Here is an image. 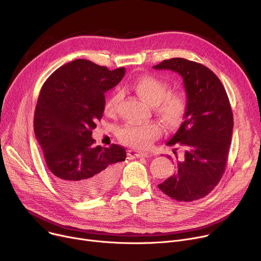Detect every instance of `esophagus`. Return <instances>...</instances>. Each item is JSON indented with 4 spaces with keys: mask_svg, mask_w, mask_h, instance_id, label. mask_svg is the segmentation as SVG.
Masks as SVG:
<instances>
[{
    "mask_svg": "<svg viewBox=\"0 0 261 261\" xmlns=\"http://www.w3.org/2000/svg\"><path fill=\"white\" fill-rule=\"evenodd\" d=\"M128 155L132 158H141V157H150V153L146 152H142V151H135V150H131L128 152Z\"/></svg>",
    "mask_w": 261,
    "mask_h": 261,
    "instance_id": "obj_1",
    "label": "esophagus"
}]
</instances>
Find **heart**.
Returning <instances> with one entry per match:
<instances>
[{
    "label": "heart",
    "mask_w": 261,
    "mask_h": 261,
    "mask_svg": "<svg viewBox=\"0 0 261 261\" xmlns=\"http://www.w3.org/2000/svg\"><path fill=\"white\" fill-rule=\"evenodd\" d=\"M132 89L146 103L155 106L157 114L168 126L178 125L186 113V99L180 93H169L166 83L153 76L143 75L137 79ZM122 99L121 93L117 92L105 103L106 114L113 116L118 111L119 103ZM161 128L156 122L144 124H128L119 131L121 141L129 146L142 148L150 144L159 134Z\"/></svg>",
    "instance_id": "b5f03b06"
}]
</instances>
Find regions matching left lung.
I'll use <instances>...</instances> for the list:
<instances>
[{"instance_id": "1", "label": "left lung", "mask_w": 261, "mask_h": 261, "mask_svg": "<svg viewBox=\"0 0 261 261\" xmlns=\"http://www.w3.org/2000/svg\"><path fill=\"white\" fill-rule=\"evenodd\" d=\"M153 68L178 73L187 95L184 122L166 142L180 146L184 154L174 159L168 156L176 172L158 187L177 201L202 198L225 171L233 128L228 96L216 74L199 63L173 58Z\"/></svg>"}]
</instances>
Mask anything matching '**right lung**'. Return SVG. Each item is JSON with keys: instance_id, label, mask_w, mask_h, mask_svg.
<instances>
[{"instance_id": "obj_1", "label": "right lung", "mask_w": 261, "mask_h": 261, "mask_svg": "<svg viewBox=\"0 0 261 261\" xmlns=\"http://www.w3.org/2000/svg\"><path fill=\"white\" fill-rule=\"evenodd\" d=\"M124 75L125 68L110 71L89 60H74L57 69L40 91L35 136L55 182L76 199H93L113 188L126 159L123 146H95L92 137L103 116L105 92Z\"/></svg>"}]
</instances>
